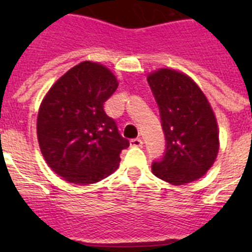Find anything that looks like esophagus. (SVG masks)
Wrapping results in <instances>:
<instances>
[{
	"label": "esophagus",
	"instance_id": "1",
	"mask_svg": "<svg viewBox=\"0 0 252 252\" xmlns=\"http://www.w3.org/2000/svg\"><path fill=\"white\" fill-rule=\"evenodd\" d=\"M130 145L133 146V148H141L142 140L141 139H132L130 141Z\"/></svg>",
	"mask_w": 252,
	"mask_h": 252
}]
</instances>
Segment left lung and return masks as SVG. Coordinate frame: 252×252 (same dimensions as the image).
Masks as SVG:
<instances>
[{"label":"left lung","mask_w":252,"mask_h":252,"mask_svg":"<svg viewBox=\"0 0 252 252\" xmlns=\"http://www.w3.org/2000/svg\"><path fill=\"white\" fill-rule=\"evenodd\" d=\"M159 107L165 151L154 160L155 177L182 186L203 177L218 153V130L213 111L199 87L173 69L148 77Z\"/></svg>","instance_id":"8db88e82"}]
</instances>
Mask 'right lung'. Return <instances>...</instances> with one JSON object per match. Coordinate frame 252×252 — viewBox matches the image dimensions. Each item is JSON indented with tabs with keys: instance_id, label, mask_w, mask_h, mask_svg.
Wrapping results in <instances>:
<instances>
[{
	"instance_id": "obj_1",
	"label": "right lung",
	"mask_w": 252,
	"mask_h": 252,
	"mask_svg": "<svg viewBox=\"0 0 252 252\" xmlns=\"http://www.w3.org/2000/svg\"><path fill=\"white\" fill-rule=\"evenodd\" d=\"M117 86L106 66L83 62L58 79L40 106V149L48 165L66 182L86 186L108 177L130 145L103 108Z\"/></svg>"
}]
</instances>
